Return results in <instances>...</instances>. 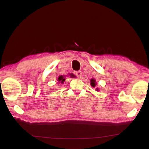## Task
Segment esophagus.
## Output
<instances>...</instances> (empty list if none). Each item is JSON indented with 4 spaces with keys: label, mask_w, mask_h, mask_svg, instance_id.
<instances>
[{
    "label": "esophagus",
    "mask_w": 149,
    "mask_h": 149,
    "mask_svg": "<svg viewBox=\"0 0 149 149\" xmlns=\"http://www.w3.org/2000/svg\"><path fill=\"white\" fill-rule=\"evenodd\" d=\"M75 75H76V76L78 77L81 78L82 77V72H81V71H77V72H75Z\"/></svg>",
    "instance_id": "1"
}]
</instances>
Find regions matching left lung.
<instances>
[{
	"mask_svg": "<svg viewBox=\"0 0 149 149\" xmlns=\"http://www.w3.org/2000/svg\"><path fill=\"white\" fill-rule=\"evenodd\" d=\"M91 86H92L93 87H95V85H96V83H95V80H94V79H91Z\"/></svg>",
	"mask_w": 149,
	"mask_h": 149,
	"instance_id": "1",
	"label": "left lung"
}]
</instances>
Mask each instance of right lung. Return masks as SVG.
Masks as SVG:
<instances>
[{"instance_id":"add662e5","label":"right lung","mask_w":149,"mask_h":149,"mask_svg":"<svg viewBox=\"0 0 149 149\" xmlns=\"http://www.w3.org/2000/svg\"><path fill=\"white\" fill-rule=\"evenodd\" d=\"M70 77H75V76H74V74H70ZM58 80L59 82H61V83H63V82H64V81H65V77H63V75H60V76L58 77Z\"/></svg>"}]
</instances>
